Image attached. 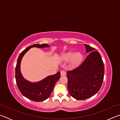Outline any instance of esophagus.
Instances as JSON below:
<instances>
[{
	"label": "esophagus",
	"instance_id": "esophagus-1",
	"mask_svg": "<svg viewBox=\"0 0 120 120\" xmlns=\"http://www.w3.org/2000/svg\"><path fill=\"white\" fill-rule=\"evenodd\" d=\"M60 74L61 76H65V75H66V72L64 70H61V71H60Z\"/></svg>",
	"mask_w": 120,
	"mask_h": 120
}]
</instances>
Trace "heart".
<instances>
[{"mask_svg": "<svg viewBox=\"0 0 120 120\" xmlns=\"http://www.w3.org/2000/svg\"><path fill=\"white\" fill-rule=\"evenodd\" d=\"M63 58L66 61H68L71 59V64L73 66H77L82 61V56L80 52L74 53L73 52H69L65 54L63 56Z\"/></svg>", "mask_w": 120, "mask_h": 120, "instance_id": "b5f03b06", "label": "heart"}]
</instances>
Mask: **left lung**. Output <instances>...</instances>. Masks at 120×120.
<instances>
[{"label":"left lung","instance_id":"left-lung-1","mask_svg":"<svg viewBox=\"0 0 120 120\" xmlns=\"http://www.w3.org/2000/svg\"><path fill=\"white\" fill-rule=\"evenodd\" d=\"M84 45L86 52L89 53L88 56L77 68L67 72L68 92L77 100L94 96L104 79V66L100 53L95 48Z\"/></svg>","mask_w":120,"mask_h":120}]
</instances>
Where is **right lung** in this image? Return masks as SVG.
Segmentation results:
<instances>
[{
  "mask_svg": "<svg viewBox=\"0 0 120 120\" xmlns=\"http://www.w3.org/2000/svg\"><path fill=\"white\" fill-rule=\"evenodd\" d=\"M46 44H35L28 46L23 50L18 58L15 68V78L17 86L22 94L26 98L35 101H42L50 97L52 92L54 85L60 77V72L46 77L43 80L37 82L32 83L26 80L23 78L20 70L21 61L24 54L33 47L43 48L48 47Z\"/></svg>",
  "mask_w": 120,
  "mask_h": 120,
  "instance_id": "add662e5",
  "label": "right lung"
}]
</instances>
